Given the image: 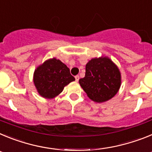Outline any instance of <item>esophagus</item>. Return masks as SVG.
Masks as SVG:
<instances>
[{"instance_id": "obj_1", "label": "esophagus", "mask_w": 152, "mask_h": 152, "mask_svg": "<svg viewBox=\"0 0 152 152\" xmlns=\"http://www.w3.org/2000/svg\"><path fill=\"white\" fill-rule=\"evenodd\" d=\"M79 78H80V77H79L78 75H76V76H75V80H76V81H78Z\"/></svg>"}]
</instances>
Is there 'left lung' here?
Masks as SVG:
<instances>
[{"label":"left lung","instance_id":"left-lung-1","mask_svg":"<svg viewBox=\"0 0 152 152\" xmlns=\"http://www.w3.org/2000/svg\"><path fill=\"white\" fill-rule=\"evenodd\" d=\"M79 84L90 99L102 103L116 94L120 88L121 75L108 58H93L86 64L85 76L79 80Z\"/></svg>","mask_w":152,"mask_h":152}]
</instances>
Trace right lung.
Listing matches in <instances>:
<instances>
[{"label":"right lung","instance_id":"add662e5","mask_svg":"<svg viewBox=\"0 0 152 152\" xmlns=\"http://www.w3.org/2000/svg\"><path fill=\"white\" fill-rule=\"evenodd\" d=\"M75 77L68 67L56 58L47 60L34 72L35 86L42 96L52 99L58 95Z\"/></svg>","mask_w":152,"mask_h":152}]
</instances>
